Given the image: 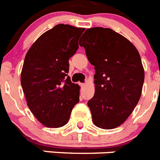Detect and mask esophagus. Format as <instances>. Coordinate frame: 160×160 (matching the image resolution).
Instances as JSON below:
<instances>
[{"label":"esophagus","mask_w":160,"mask_h":160,"mask_svg":"<svg viewBox=\"0 0 160 160\" xmlns=\"http://www.w3.org/2000/svg\"><path fill=\"white\" fill-rule=\"evenodd\" d=\"M81 87H86V83H82Z\"/></svg>","instance_id":"esophagus-1"}]
</instances>
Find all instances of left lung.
<instances>
[{"label": "left lung", "instance_id": "1", "mask_svg": "<svg viewBox=\"0 0 160 160\" xmlns=\"http://www.w3.org/2000/svg\"><path fill=\"white\" fill-rule=\"evenodd\" d=\"M79 45L94 66V95L87 105L98 128L114 129L131 115L141 97L144 69L135 46L109 28L85 31Z\"/></svg>", "mask_w": 160, "mask_h": 160}]
</instances>
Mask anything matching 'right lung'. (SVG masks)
I'll list each match as a JSON object with an SVG mask.
<instances>
[{
	"mask_svg": "<svg viewBox=\"0 0 160 160\" xmlns=\"http://www.w3.org/2000/svg\"><path fill=\"white\" fill-rule=\"evenodd\" d=\"M84 28L59 24L41 35L25 55L21 84L29 110L47 128L63 127L79 102L80 87L67 76Z\"/></svg>",
	"mask_w": 160,
	"mask_h": 160,
	"instance_id": "right-lung-1",
	"label": "right lung"
}]
</instances>
